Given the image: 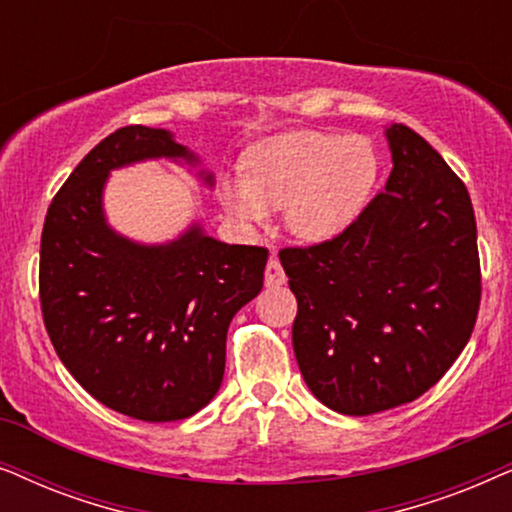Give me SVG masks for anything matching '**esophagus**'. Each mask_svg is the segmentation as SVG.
I'll return each mask as SVG.
<instances>
[{
  "label": "esophagus",
  "instance_id": "esophagus-1",
  "mask_svg": "<svg viewBox=\"0 0 512 512\" xmlns=\"http://www.w3.org/2000/svg\"><path fill=\"white\" fill-rule=\"evenodd\" d=\"M286 282V275L279 265L277 258H270L268 265H265V286H282Z\"/></svg>",
  "mask_w": 512,
  "mask_h": 512
}]
</instances>
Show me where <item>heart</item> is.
Returning a JSON list of instances; mask_svg holds the SVG:
<instances>
[{
  "mask_svg": "<svg viewBox=\"0 0 512 512\" xmlns=\"http://www.w3.org/2000/svg\"><path fill=\"white\" fill-rule=\"evenodd\" d=\"M377 172L380 158L366 137L289 130L256 144L244 158V174L219 181V200L237 226H263L270 207H282L291 235L324 242L356 219Z\"/></svg>",
  "mask_w": 512,
  "mask_h": 512,
  "instance_id": "1",
  "label": "heart"
}]
</instances>
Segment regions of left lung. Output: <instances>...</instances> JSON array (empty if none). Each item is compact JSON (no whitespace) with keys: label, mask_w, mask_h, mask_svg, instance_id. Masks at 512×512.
Masks as SVG:
<instances>
[{"label":"left lung","mask_w":512,"mask_h":512,"mask_svg":"<svg viewBox=\"0 0 512 512\" xmlns=\"http://www.w3.org/2000/svg\"><path fill=\"white\" fill-rule=\"evenodd\" d=\"M391 174L333 240L282 249L296 293L293 352L326 408L366 417L415 401L471 338L480 307L464 181L408 125L384 130Z\"/></svg>","instance_id":"obj_1"}]
</instances>
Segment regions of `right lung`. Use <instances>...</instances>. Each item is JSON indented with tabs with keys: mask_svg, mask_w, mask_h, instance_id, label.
Returning <instances> with one entry per match:
<instances>
[{
	"mask_svg": "<svg viewBox=\"0 0 512 512\" xmlns=\"http://www.w3.org/2000/svg\"><path fill=\"white\" fill-rule=\"evenodd\" d=\"M200 158L170 130L128 125L76 165L48 207L39 296L55 352L90 396L142 422H177L216 396L228 326L263 289L268 249L226 244L193 221L165 244L116 233L109 174L144 160ZM198 177L212 188L214 174Z\"/></svg>",
	"mask_w": 512,
	"mask_h": 512,
	"instance_id": "obj_1",
	"label": "right lung"
}]
</instances>
